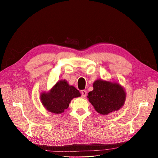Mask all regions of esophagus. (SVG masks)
<instances>
[{
    "label": "esophagus",
    "instance_id": "obj_1",
    "mask_svg": "<svg viewBox=\"0 0 158 158\" xmlns=\"http://www.w3.org/2000/svg\"><path fill=\"white\" fill-rule=\"evenodd\" d=\"M86 95V92L85 90H82L81 91V96H82V98H85Z\"/></svg>",
    "mask_w": 158,
    "mask_h": 158
}]
</instances>
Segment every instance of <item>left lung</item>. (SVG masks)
<instances>
[{
  "instance_id": "1",
  "label": "left lung",
  "mask_w": 158,
  "mask_h": 158,
  "mask_svg": "<svg viewBox=\"0 0 158 158\" xmlns=\"http://www.w3.org/2000/svg\"><path fill=\"white\" fill-rule=\"evenodd\" d=\"M94 90L87 98L95 111L101 115H108L118 111L124 105L126 92L118 82L97 79L93 84Z\"/></svg>"
}]
</instances>
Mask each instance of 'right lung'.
<instances>
[{"instance_id":"obj_1","label":"right lung","mask_w":158,"mask_h":158,"mask_svg":"<svg viewBox=\"0 0 158 158\" xmlns=\"http://www.w3.org/2000/svg\"><path fill=\"white\" fill-rule=\"evenodd\" d=\"M80 96L79 91L64 79L57 81L48 92H41L40 99L41 103L48 111L60 114L68 108L73 98Z\"/></svg>"}]
</instances>
